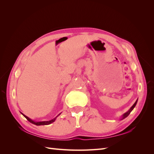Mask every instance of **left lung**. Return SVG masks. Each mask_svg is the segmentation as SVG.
<instances>
[{
	"instance_id": "8db88e82",
	"label": "left lung",
	"mask_w": 154,
	"mask_h": 154,
	"mask_svg": "<svg viewBox=\"0 0 154 154\" xmlns=\"http://www.w3.org/2000/svg\"><path fill=\"white\" fill-rule=\"evenodd\" d=\"M137 100L135 102V103L133 105V106L131 107V108H130V109L127 112H126V113H125L123 115V118H122V119H125V118H127V116L130 114V112H132V110L134 109V108L135 106H136V103H137Z\"/></svg>"
}]
</instances>
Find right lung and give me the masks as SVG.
Segmentation results:
<instances>
[{"label": "right lung", "instance_id": "obj_1", "mask_svg": "<svg viewBox=\"0 0 154 154\" xmlns=\"http://www.w3.org/2000/svg\"><path fill=\"white\" fill-rule=\"evenodd\" d=\"M22 114L24 116V117L29 121V122H30V123H32V124H34V125H37V126H38V125H49V124H51V123H53V122H54V121H55V119H56V118H57V117H56L55 118H54L53 119H51V120H50V121H48V122H33V121L32 120H31V119H29L28 117H27L26 116H25L24 114H23L22 113Z\"/></svg>", "mask_w": 154, "mask_h": 154}]
</instances>
